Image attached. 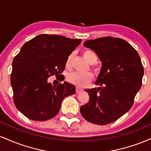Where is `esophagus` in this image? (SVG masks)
Returning a JSON list of instances; mask_svg holds the SVG:
<instances>
[{"instance_id": "1", "label": "esophagus", "mask_w": 151, "mask_h": 151, "mask_svg": "<svg viewBox=\"0 0 151 151\" xmlns=\"http://www.w3.org/2000/svg\"><path fill=\"white\" fill-rule=\"evenodd\" d=\"M81 91H82V89H80V88L77 87V89H76V92L79 93V92H81Z\"/></svg>"}]
</instances>
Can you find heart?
Instances as JSON below:
<instances>
[{
  "mask_svg": "<svg viewBox=\"0 0 151 151\" xmlns=\"http://www.w3.org/2000/svg\"><path fill=\"white\" fill-rule=\"evenodd\" d=\"M73 54H71L67 58L66 65L70 66L72 62ZM83 56L85 60L90 64H93L97 60V57L96 54L91 50H84L83 52ZM93 75L91 73H79V72H72L67 76V80L72 84H75L79 87H84L89 84L92 80Z\"/></svg>",
  "mask_w": 151,
  "mask_h": 151,
  "instance_id": "obj_1",
  "label": "heart"
}]
</instances>
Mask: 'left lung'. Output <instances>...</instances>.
<instances>
[{
    "label": "left lung",
    "instance_id": "8db88e82",
    "mask_svg": "<svg viewBox=\"0 0 151 151\" xmlns=\"http://www.w3.org/2000/svg\"><path fill=\"white\" fill-rule=\"evenodd\" d=\"M84 46L96 52L101 68L94 82L99 87L85 90L89 101L81 106L80 113L92 124H111L129 111L141 89L144 74L141 58L129 42L120 38L89 40Z\"/></svg>",
    "mask_w": 151,
    "mask_h": 151
}]
</instances>
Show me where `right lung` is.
<instances>
[{"mask_svg":"<svg viewBox=\"0 0 151 151\" xmlns=\"http://www.w3.org/2000/svg\"><path fill=\"white\" fill-rule=\"evenodd\" d=\"M81 41L43 34L22 47L13 59L10 82L15 106L24 116L39 121L52 119L60 111L62 100L75 93L73 84L64 81L52 86L48 79L55 74L60 77L67 58Z\"/></svg>","mask_w":151,"mask_h":151,"instance_id":"obj_1","label":"right lung"}]
</instances>
